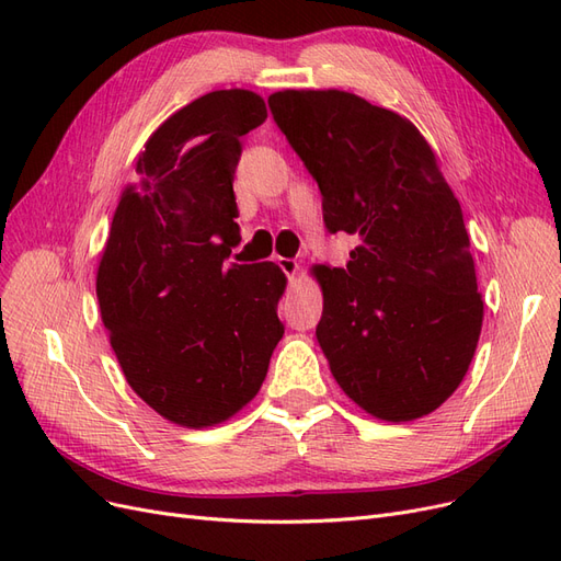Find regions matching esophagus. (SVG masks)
I'll return each mask as SVG.
<instances>
[{
	"mask_svg": "<svg viewBox=\"0 0 561 561\" xmlns=\"http://www.w3.org/2000/svg\"><path fill=\"white\" fill-rule=\"evenodd\" d=\"M276 264L280 266V271H283L287 278H293L297 274V268H299V264L295 260H290V257H278Z\"/></svg>",
	"mask_w": 561,
	"mask_h": 561,
	"instance_id": "obj_1",
	"label": "esophagus"
}]
</instances>
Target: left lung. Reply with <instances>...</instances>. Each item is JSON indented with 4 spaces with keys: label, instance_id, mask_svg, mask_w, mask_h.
I'll list each match as a JSON object with an SVG mask.
<instances>
[{
    "label": "left lung",
    "instance_id": "1",
    "mask_svg": "<svg viewBox=\"0 0 561 561\" xmlns=\"http://www.w3.org/2000/svg\"><path fill=\"white\" fill-rule=\"evenodd\" d=\"M268 110L322 196L330 233L358 245L316 266L318 344L344 393L383 421L437 410L478 348L482 297L461 206L423 135L344 91H280Z\"/></svg>",
    "mask_w": 561,
    "mask_h": 561
}]
</instances>
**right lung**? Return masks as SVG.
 Returning <instances> with one entry per match:
<instances>
[{"label": "right lung", "instance_id": "obj_1", "mask_svg": "<svg viewBox=\"0 0 561 561\" xmlns=\"http://www.w3.org/2000/svg\"><path fill=\"white\" fill-rule=\"evenodd\" d=\"M264 100L213 91L175 112L138 157L98 266V304L126 381L190 428L227 421L266 377L285 332L283 271L227 264L241 243L233 175Z\"/></svg>", "mask_w": 561, "mask_h": 561}]
</instances>
